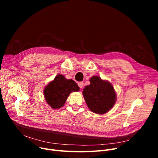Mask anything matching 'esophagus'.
I'll list each match as a JSON object with an SVG mask.
<instances>
[{
    "label": "esophagus",
    "instance_id": "1",
    "mask_svg": "<svg viewBox=\"0 0 158 158\" xmlns=\"http://www.w3.org/2000/svg\"><path fill=\"white\" fill-rule=\"evenodd\" d=\"M78 86H79V88H83V86H84V83H83V82H78Z\"/></svg>",
    "mask_w": 158,
    "mask_h": 158
}]
</instances>
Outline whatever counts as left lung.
<instances>
[{"label": "left lung", "instance_id": "1", "mask_svg": "<svg viewBox=\"0 0 158 158\" xmlns=\"http://www.w3.org/2000/svg\"><path fill=\"white\" fill-rule=\"evenodd\" d=\"M89 81L90 85L86 86L82 92L89 109L99 114L108 112L117 101L113 85L98 76L92 77Z\"/></svg>", "mask_w": 158, "mask_h": 158}]
</instances>
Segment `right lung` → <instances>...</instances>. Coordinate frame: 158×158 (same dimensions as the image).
<instances>
[{"label": "right lung", "mask_w": 158, "mask_h": 158, "mask_svg": "<svg viewBox=\"0 0 158 158\" xmlns=\"http://www.w3.org/2000/svg\"><path fill=\"white\" fill-rule=\"evenodd\" d=\"M78 91L79 87L73 80L58 74L46 86L44 94L47 103L53 109H59L64 106L71 92Z\"/></svg>", "instance_id": "1"}]
</instances>
